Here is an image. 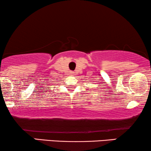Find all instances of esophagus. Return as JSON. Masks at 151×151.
Segmentation results:
<instances>
[{"label": "esophagus", "mask_w": 151, "mask_h": 151, "mask_svg": "<svg viewBox=\"0 0 151 151\" xmlns=\"http://www.w3.org/2000/svg\"><path fill=\"white\" fill-rule=\"evenodd\" d=\"M71 73V74H73V72H71V73Z\"/></svg>", "instance_id": "obj_1"}]
</instances>
